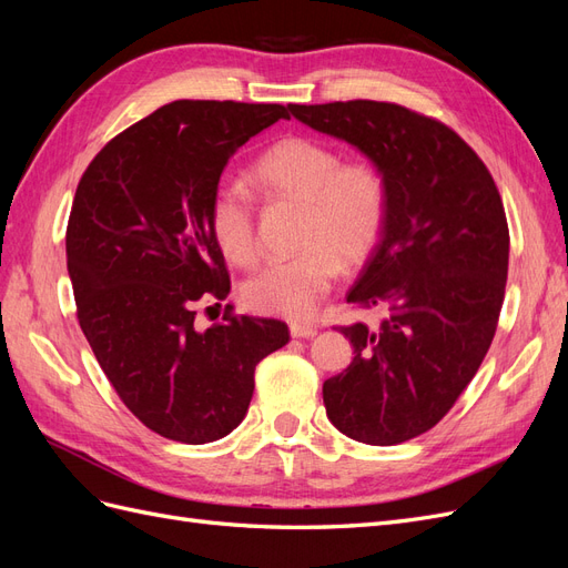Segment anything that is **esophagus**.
<instances>
[{
  "mask_svg": "<svg viewBox=\"0 0 568 568\" xmlns=\"http://www.w3.org/2000/svg\"><path fill=\"white\" fill-rule=\"evenodd\" d=\"M288 332H291V336H294V338H313V336L317 334L315 326H311V324H298V322L288 324Z\"/></svg>",
  "mask_w": 568,
  "mask_h": 568,
  "instance_id": "esophagus-1",
  "label": "esophagus"
}]
</instances>
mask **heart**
<instances>
[{
    "mask_svg": "<svg viewBox=\"0 0 568 568\" xmlns=\"http://www.w3.org/2000/svg\"><path fill=\"white\" fill-rule=\"evenodd\" d=\"M272 196L303 203V253L257 270L242 286L253 313L311 320L338 277L341 263L359 265L386 222V182L367 161L341 163V153L311 136H286L251 168ZM211 234L232 265L255 261V201L242 184H220L209 209Z\"/></svg>",
    "mask_w": 568,
    "mask_h": 568,
    "instance_id": "b5f03b06",
    "label": "heart"
}]
</instances>
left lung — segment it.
I'll list each match as a JSON object with an SVG mask.
<instances>
[{
    "label": "left lung",
    "mask_w": 568,
    "mask_h": 568,
    "mask_svg": "<svg viewBox=\"0 0 568 568\" xmlns=\"http://www.w3.org/2000/svg\"><path fill=\"white\" fill-rule=\"evenodd\" d=\"M303 125L379 168L386 222L348 291L382 307L376 329L341 326L353 363L322 386L326 417L353 440L395 445L434 428L490 348L505 301L509 230L500 192L448 125L386 101L291 104Z\"/></svg>",
    "instance_id": "left-lung-1"
}]
</instances>
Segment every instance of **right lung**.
I'll return each mask as SVG.
<instances>
[{"instance_id": "1", "label": "right lung", "mask_w": 568, "mask_h": 568, "mask_svg": "<svg viewBox=\"0 0 568 568\" xmlns=\"http://www.w3.org/2000/svg\"><path fill=\"white\" fill-rule=\"evenodd\" d=\"M280 104L180 99L101 149L65 230L78 320L132 415L163 438L232 434L263 357L286 346L280 320L227 315L196 332L194 305L225 301L230 274L209 225L222 170Z\"/></svg>"}]
</instances>
